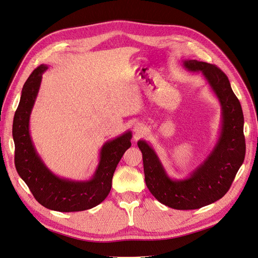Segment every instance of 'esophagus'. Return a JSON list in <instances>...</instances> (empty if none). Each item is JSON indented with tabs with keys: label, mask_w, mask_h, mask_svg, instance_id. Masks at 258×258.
I'll return each instance as SVG.
<instances>
[{
	"label": "esophagus",
	"mask_w": 258,
	"mask_h": 258,
	"mask_svg": "<svg viewBox=\"0 0 258 258\" xmlns=\"http://www.w3.org/2000/svg\"><path fill=\"white\" fill-rule=\"evenodd\" d=\"M133 131H134L135 136L137 137V138H138V137L143 136V135L145 134V127H144V125L141 124V123H139V122H137V123L134 124Z\"/></svg>",
	"instance_id": "1"
}]
</instances>
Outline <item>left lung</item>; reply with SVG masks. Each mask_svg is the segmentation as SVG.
<instances>
[{"label":"left lung","instance_id":"8db88e82","mask_svg":"<svg viewBox=\"0 0 258 258\" xmlns=\"http://www.w3.org/2000/svg\"><path fill=\"white\" fill-rule=\"evenodd\" d=\"M182 66L190 73H200L220 102L221 126L216 144L190 174L180 179L169 176L148 141L140 139L138 147L146 185L156 199L174 210H197L224 196L243 165L244 115L228 78L217 66L197 60H183Z\"/></svg>","mask_w":258,"mask_h":258}]
</instances>
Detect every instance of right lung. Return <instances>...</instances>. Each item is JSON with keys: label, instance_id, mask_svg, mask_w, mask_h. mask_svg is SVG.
I'll use <instances>...</instances> for the list:
<instances>
[{"label": "right lung", "instance_id": "add662e5", "mask_svg": "<svg viewBox=\"0 0 258 258\" xmlns=\"http://www.w3.org/2000/svg\"><path fill=\"white\" fill-rule=\"evenodd\" d=\"M41 64L26 81L20 105L13 119L12 136L15 145V168L35 199L44 208L62 213L90 210L109 195L115 169L132 145V132L126 131L105 142L91 178L75 180L55 174L42 161L31 138L30 117L39 92L43 73Z\"/></svg>", "mask_w": 258, "mask_h": 258}]
</instances>
